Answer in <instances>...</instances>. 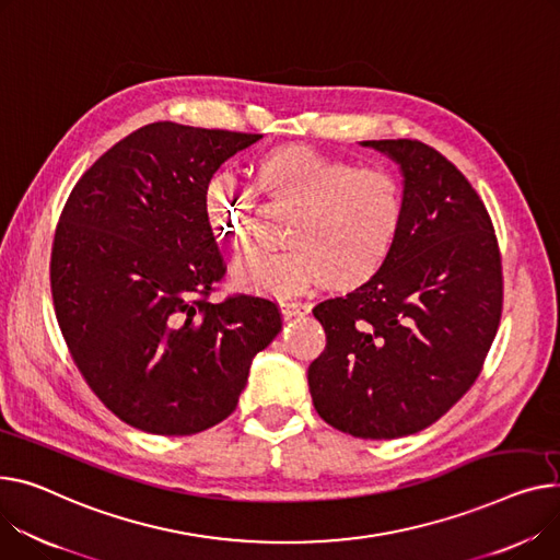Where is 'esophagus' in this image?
Returning <instances> with one entry per match:
<instances>
[{
    "label": "esophagus",
    "instance_id": "34e87169",
    "mask_svg": "<svg viewBox=\"0 0 560 560\" xmlns=\"http://www.w3.org/2000/svg\"><path fill=\"white\" fill-rule=\"evenodd\" d=\"M281 315L283 317H302L311 313V306L304 302H281Z\"/></svg>",
    "mask_w": 560,
    "mask_h": 560
}]
</instances>
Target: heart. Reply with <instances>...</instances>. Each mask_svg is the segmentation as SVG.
I'll list each match as a JSON object with an SVG mask.
<instances>
[{"instance_id":"b5f03b06","label":"heart","mask_w":560,"mask_h":560,"mask_svg":"<svg viewBox=\"0 0 560 560\" xmlns=\"http://www.w3.org/2000/svg\"><path fill=\"white\" fill-rule=\"evenodd\" d=\"M252 189L294 209L285 249L258 252L234 268L236 283L290 294L313 283L328 292H355L392 258L405 222V186L387 166H360L304 143L260 151L247 166ZM207 213L218 238L245 252L258 225L247 186L218 175L207 186Z\"/></svg>"}]
</instances>
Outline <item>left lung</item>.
<instances>
[{
  "label": "left lung",
  "instance_id": "8db88e82",
  "mask_svg": "<svg viewBox=\"0 0 560 560\" xmlns=\"http://www.w3.org/2000/svg\"><path fill=\"white\" fill-rule=\"evenodd\" d=\"M400 164L405 222L385 270L313 308L317 415L360 439L425 430L472 387L504 302L493 220L464 173L417 139L364 141Z\"/></svg>",
  "mask_w": 560,
  "mask_h": 560
}]
</instances>
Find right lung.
<instances>
[{"mask_svg":"<svg viewBox=\"0 0 560 560\" xmlns=\"http://www.w3.org/2000/svg\"><path fill=\"white\" fill-rule=\"evenodd\" d=\"M260 135L148 124L73 186L54 236L51 294L73 364L124 423L189 436L225 421L252 358L281 330L268 296L211 302L228 266L207 186Z\"/></svg>","mask_w":560,"mask_h":560,"instance_id":"1","label":"right lung"}]
</instances>
